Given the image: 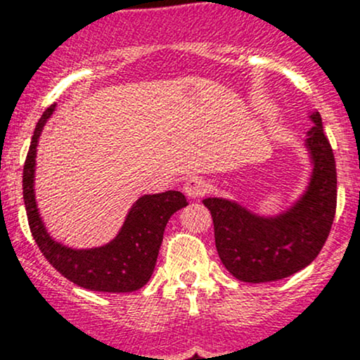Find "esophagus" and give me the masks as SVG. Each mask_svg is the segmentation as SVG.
I'll return each instance as SVG.
<instances>
[{"label": "esophagus", "mask_w": 360, "mask_h": 360, "mask_svg": "<svg viewBox=\"0 0 360 360\" xmlns=\"http://www.w3.org/2000/svg\"><path fill=\"white\" fill-rule=\"evenodd\" d=\"M183 189L189 198H193L194 200V198L203 196V194L208 191V183H206L205 179H201V177H189V179L184 183Z\"/></svg>", "instance_id": "obj_1"}]
</instances>
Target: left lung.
Listing matches in <instances>:
<instances>
[{"label": "left lung", "mask_w": 360, "mask_h": 360, "mask_svg": "<svg viewBox=\"0 0 360 360\" xmlns=\"http://www.w3.org/2000/svg\"><path fill=\"white\" fill-rule=\"evenodd\" d=\"M307 146L313 171L307 191L276 217H260L223 198H206L223 266L243 283L289 278L309 266L328 238L337 208L335 157L318 111L309 115Z\"/></svg>", "instance_id": "obj_1"}]
</instances>
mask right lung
I'll return each mask as SVG.
<instances>
[{
	"instance_id": "add662e5",
	"label": "right lung",
	"mask_w": 360,
	"mask_h": 360,
	"mask_svg": "<svg viewBox=\"0 0 360 360\" xmlns=\"http://www.w3.org/2000/svg\"><path fill=\"white\" fill-rule=\"evenodd\" d=\"M56 105H51L37 123L23 166V201L30 232L52 267L77 286L101 292L137 291L146 286L154 272L169 218L184 208L188 201L179 191L139 198L117 237L103 247L71 249L53 240L40 218L34 193L37 143Z\"/></svg>"
}]
</instances>
